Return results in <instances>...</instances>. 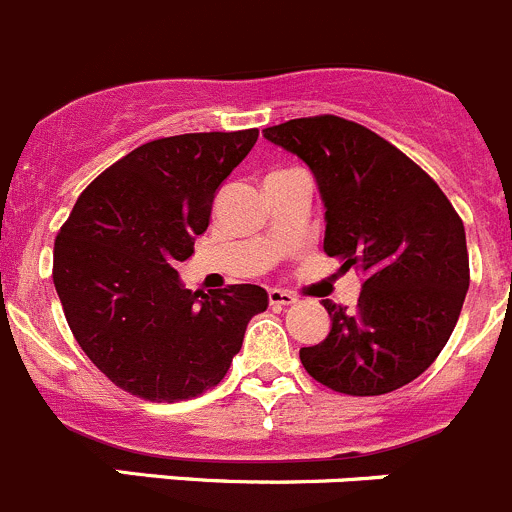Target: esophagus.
<instances>
[{
	"label": "esophagus",
	"instance_id": "esophagus-1",
	"mask_svg": "<svg viewBox=\"0 0 512 512\" xmlns=\"http://www.w3.org/2000/svg\"><path fill=\"white\" fill-rule=\"evenodd\" d=\"M269 304L271 306H291V304H296V296L289 294V291L271 289L269 291Z\"/></svg>",
	"mask_w": 512,
	"mask_h": 512
}]
</instances>
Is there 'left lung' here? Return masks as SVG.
<instances>
[{
  "instance_id": "obj_1",
  "label": "left lung",
  "mask_w": 512,
  "mask_h": 512,
  "mask_svg": "<svg viewBox=\"0 0 512 512\" xmlns=\"http://www.w3.org/2000/svg\"><path fill=\"white\" fill-rule=\"evenodd\" d=\"M264 138L309 165L324 251L367 276L357 311L324 301L332 329L301 349V364L354 397L405 387L435 362L462 311L470 264L460 216L420 165L352 120H289Z\"/></svg>"
}]
</instances>
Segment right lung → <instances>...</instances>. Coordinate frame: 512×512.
Segmentation results:
<instances>
[{"label": "right lung", "instance_id": "1", "mask_svg": "<svg viewBox=\"0 0 512 512\" xmlns=\"http://www.w3.org/2000/svg\"><path fill=\"white\" fill-rule=\"evenodd\" d=\"M259 130L145 143L82 191L55 241L57 296L82 352L135 397L180 402L216 387L266 311L256 284L191 291L178 274L213 198Z\"/></svg>", "mask_w": 512, "mask_h": 512}]
</instances>
